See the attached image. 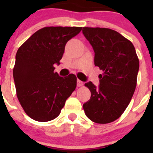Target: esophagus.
I'll use <instances>...</instances> for the list:
<instances>
[{"mask_svg": "<svg viewBox=\"0 0 153 153\" xmlns=\"http://www.w3.org/2000/svg\"><path fill=\"white\" fill-rule=\"evenodd\" d=\"M83 86V83L79 79H77V86Z\"/></svg>", "mask_w": 153, "mask_h": 153, "instance_id": "obj_1", "label": "esophagus"}]
</instances>
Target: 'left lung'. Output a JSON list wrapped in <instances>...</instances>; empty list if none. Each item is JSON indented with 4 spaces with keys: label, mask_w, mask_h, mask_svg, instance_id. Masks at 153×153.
<instances>
[{
    "label": "left lung",
    "mask_w": 153,
    "mask_h": 153,
    "mask_svg": "<svg viewBox=\"0 0 153 153\" xmlns=\"http://www.w3.org/2000/svg\"><path fill=\"white\" fill-rule=\"evenodd\" d=\"M83 33L95 53L94 64L100 74L98 88L85 83L91 92L90 100L83 105L85 114L97 123H109L123 113L136 86L140 61L136 50L123 35L113 30L83 27Z\"/></svg>",
    "instance_id": "left-lung-1"
}]
</instances>
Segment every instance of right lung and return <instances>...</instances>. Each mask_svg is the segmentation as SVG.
<instances>
[{
    "instance_id": "obj_1",
    "label": "right lung",
    "mask_w": 153,
    "mask_h": 153,
    "mask_svg": "<svg viewBox=\"0 0 153 153\" xmlns=\"http://www.w3.org/2000/svg\"><path fill=\"white\" fill-rule=\"evenodd\" d=\"M82 30L79 27H46L35 32L19 47L13 76L17 97L31 119L47 122L60 115L67 99L76 87V77L54 73L68 40Z\"/></svg>"
}]
</instances>
